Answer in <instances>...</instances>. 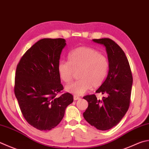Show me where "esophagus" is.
<instances>
[{
  "mask_svg": "<svg viewBox=\"0 0 149 149\" xmlns=\"http://www.w3.org/2000/svg\"><path fill=\"white\" fill-rule=\"evenodd\" d=\"M73 99H74V100H79L80 99V97L77 96V95H74Z\"/></svg>",
  "mask_w": 149,
  "mask_h": 149,
  "instance_id": "34e87169",
  "label": "esophagus"
}]
</instances>
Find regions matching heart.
Listing matches in <instances>:
<instances>
[{
	"instance_id": "1",
	"label": "heart",
	"mask_w": 149,
	"mask_h": 149,
	"mask_svg": "<svg viewBox=\"0 0 149 149\" xmlns=\"http://www.w3.org/2000/svg\"><path fill=\"white\" fill-rule=\"evenodd\" d=\"M69 61H59L57 70L61 80L66 84L73 80L75 72L80 78L66 86V90L75 95H81L93 88L102 85L107 77L109 63L106 56L89 47H80L68 54Z\"/></svg>"
}]
</instances>
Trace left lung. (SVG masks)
<instances>
[{"label":"left lung","mask_w":149,"mask_h":149,"mask_svg":"<svg viewBox=\"0 0 149 149\" xmlns=\"http://www.w3.org/2000/svg\"><path fill=\"white\" fill-rule=\"evenodd\" d=\"M93 41L104 45L108 54L109 68L107 78L96 91L97 93L107 95V97L99 100L94 94L84 96L88 107L83 116L98 130H107L118 124L128 111L133 78L128 59L116 42L109 38Z\"/></svg>","instance_id":"8db88e82"}]
</instances>
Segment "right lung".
Here are the masks:
<instances>
[{
    "label": "right lung",
    "instance_id": "1",
    "mask_svg": "<svg viewBox=\"0 0 149 149\" xmlns=\"http://www.w3.org/2000/svg\"><path fill=\"white\" fill-rule=\"evenodd\" d=\"M62 38H45L24 53L17 66L14 93L24 118L40 130H50L61 122L73 96L63 89L57 66L62 49Z\"/></svg>",
    "mask_w": 149,
    "mask_h": 149
}]
</instances>
